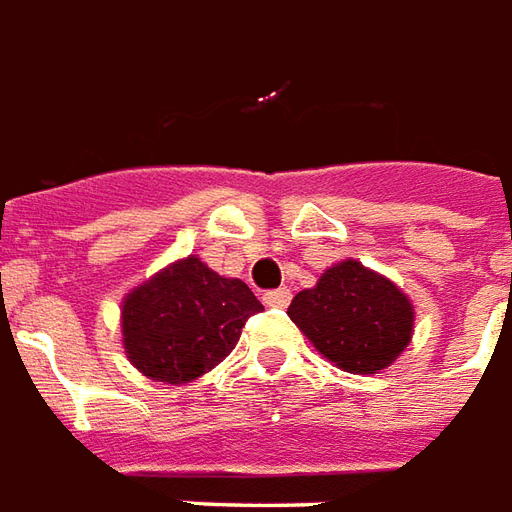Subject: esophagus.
<instances>
[{
	"label": "esophagus",
	"instance_id": "1",
	"mask_svg": "<svg viewBox=\"0 0 512 512\" xmlns=\"http://www.w3.org/2000/svg\"><path fill=\"white\" fill-rule=\"evenodd\" d=\"M264 305H270V308H286L289 300H292V292L289 289H275V292H267L264 297Z\"/></svg>",
	"mask_w": 512,
	"mask_h": 512
}]
</instances>
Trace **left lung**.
Instances as JSON below:
<instances>
[{"label":"left lung","instance_id":"obj_1","mask_svg":"<svg viewBox=\"0 0 512 512\" xmlns=\"http://www.w3.org/2000/svg\"><path fill=\"white\" fill-rule=\"evenodd\" d=\"M286 313L330 363L349 374H379L398 360L414 333L409 297L354 259L324 270Z\"/></svg>","mask_w":512,"mask_h":512}]
</instances>
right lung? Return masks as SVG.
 Masks as SVG:
<instances>
[{"label": "right lung", "instance_id": "add662e5", "mask_svg": "<svg viewBox=\"0 0 512 512\" xmlns=\"http://www.w3.org/2000/svg\"><path fill=\"white\" fill-rule=\"evenodd\" d=\"M261 308L240 278H223L199 256H188L122 300V346L149 379L193 382L229 357Z\"/></svg>", "mask_w": 512, "mask_h": 512}]
</instances>
